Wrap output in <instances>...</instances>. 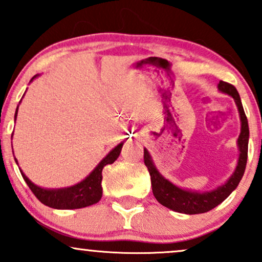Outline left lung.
Instances as JSON below:
<instances>
[{
  "instance_id": "8db88e82",
  "label": "left lung",
  "mask_w": 262,
  "mask_h": 262,
  "mask_svg": "<svg viewBox=\"0 0 262 262\" xmlns=\"http://www.w3.org/2000/svg\"><path fill=\"white\" fill-rule=\"evenodd\" d=\"M218 90L234 98L237 107V112H239L240 122H242L240 134L237 138L239 158H237L236 167L233 175L223 185L210 189V191H193V189L179 187L159 172L149 151L144 149V162H145V166L148 167L150 179H151L152 193H154L159 203L171 210H175V212L185 213V214H200V213L208 212V210L217 207L218 204H221L225 198L229 196L231 192L237 187L240 180L244 175L246 160H248V118L245 116L242 100H240V96L235 87L230 83L224 82V81H221L218 83Z\"/></svg>"
}]
</instances>
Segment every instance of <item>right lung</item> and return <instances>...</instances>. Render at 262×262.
Segmentation results:
<instances>
[{
  "mask_svg": "<svg viewBox=\"0 0 262 262\" xmlns=\"http://www.w3.org/2000/svg\"><path fill=\"white\" fill-rule=\"evenodd\" d=\"M32 77L31 82L37 77ZM20 103V102H19ZM18 107L16 110V114H14V121L17 118ZM13 135V134H12ZM123 143L118 144L116 148L111 150L108 154L104 156L100 161V164L91 171L89 176L85 177L82 181L76 183V185L70 186V187H62V188H44L40 186L33 183L31 180L25 175L22 170L19 169L20 173H22L23 179L28 185V187L32 189L33 193L35 197L40 201L41 203L48 207H52L55 209H79L83 208V207L92 206V204L100 202L102 197V170L106 165L113 164L114 161L118 159L119 154H121ZM17 165L18 161L14 158Z\"/></svg>",
  "mask_w": 262,
  "mask_h": 262,
  "instance_id": "add662e5",
  "label": "right lung"
}]
</instances>
